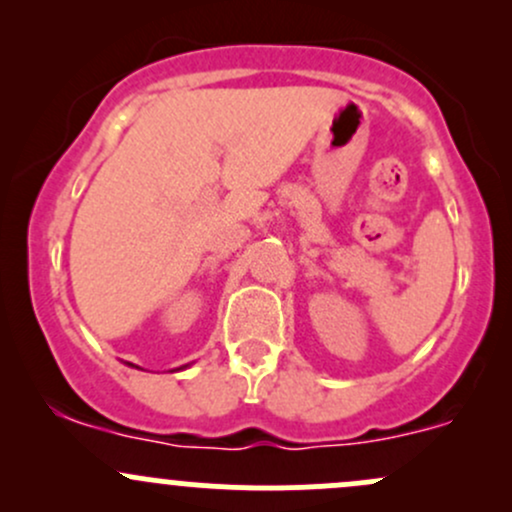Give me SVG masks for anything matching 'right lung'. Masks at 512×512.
<instances>
[{"mask_svg":"<svg viewBox=\"0 0 512 512\" xmlns=\"http://www.w3.org/2000/svg\"><path fill=\"white\" fill-rule=\"evenodd\" d=\"M129 366H134V364H129ZM136 368H139V366H136ZM185 368V366H183Z\"/></svg>","mask_w":512,"mask_h":512,"instance_id":"right-lung-1","label":"right lung"}]
</instances>
